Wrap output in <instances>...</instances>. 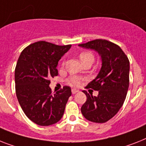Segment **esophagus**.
Instances as JSON below:
<instances>
[{
  "label": "esophagus",
  "instance_id": "obj_1",
  "mask_svg": "<svg viewBox=\"0 0 146 146\" xmlns=\"http://www.w3.org/2000/svg\"><path fill=\"white\" fill-rule=\"evenodd\" d=\"M78 92V90H76V89H72V94H75V93H77Z\"/></svg>",
  "mask_w": 146,
  "mask_h": 146
}]
</instances>
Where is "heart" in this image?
<instances>
[{"label": "heart", "instance_id": "obj_1", "mask_svg": "<svg viewBox=\"0 0 146 146\" xmlns=\"http://www.w3.org/2000/svg\"><path fill=\"white\" fill-rule=\"evenodd\" d=\"M79 57L82 63L87 62V61H92V62L94 61V55L90 51H83L80 54ZM80 81H81V78L75 75L71 76L68 79L69 84H72V86H78L80 84Z\"/></svg>", "mask_w": 146, "mask_h": 146}]
</instances>
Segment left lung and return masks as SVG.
<instances>
[{
  "mask_svg": "<svg viewBox=\"0 0 146 146\" xmlns=\"http://www.w3.org/2000/svg\"><path fill=\"white\" fill-rule=\"evenodd\" d=\"M79 46L97 51L102 61L97 77L86 87L97 90L98 95L92 96L83 91L86 101L81 113L89 121L104 123L123 105L129 86V60L119 45L105 39H96Z\"/></svg>",
  "mask_w": 146,
  "mask_h": 146,
  "instance_id": "obj_1",
  "label": "left lung"
}]
</instances>
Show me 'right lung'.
<instances>
[{
	"label": "right lung",
	"mask_w": 146,
	"mask_h": 146,
	"mask_svg": "<svg viewBox=\"0 0 146 146\" xmlns=\"http://www.w3.org/2000/svg\"><path fill=\"white\" fill-rule=\"evenodd\" d=\"M71 47L40 41L19 56L15 69L17 98L25 115L36 125H54L63 115L72 90L66 86L52 94L49 84L50 78L58 74V61Z\"/></svg>",
	"instance_id": "add662e5"
}]
</instances>
